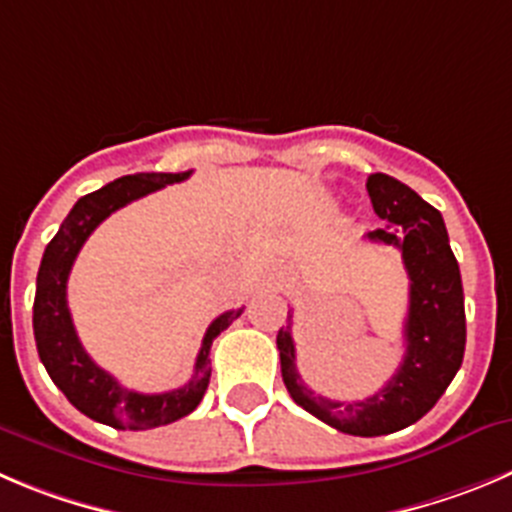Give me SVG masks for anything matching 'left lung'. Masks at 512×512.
<instances>
[{
  "mask_svg": "<svg viewBox=\"0 0 512 512\" xmlns=\"http://www.w3.org/2000/svg\"><path fill=\"white\" fill-rule=\"evenodd\" d=\"M374 212L389 227L369 232L371 242L394 245L409 275V313L404 323V358L384 389L364 401L315 396L295 369V343L288 328L278 331L280 371L298 407L353 437H381L419 422L439 401L465 356V295L460 265L452 255L442 214L394 176L366 179Z\"/></svg>",
  "mask_w": 512,
  "mask_h": 512,
  "instance_id": "obj_1",
  "label": "left lung"
}]
</instances>
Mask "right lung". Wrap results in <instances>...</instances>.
I'll return each mask as SVG.
<instances>
[{
	"instance_id": "right-lung-1",
	"label": "right lung",
	"mask_w": 512,
	"mask_h": 512,
	"mask_svg": "<svg viewBox=\"0 0 512 512\" xmlns=\"http://www.w3.org/2000/svg\"><path fill=\"white\" fill-rule=\"evenodd\" d=\"M191 171L184 174H133L105 184L103 189L85 194L75 202L57 234L45 247L40 272H37L35 308H32V328L40 361L47 374L55 381L57 389L68 396L78 412L95 419L100 424L116 429H154L176 422L199 407L204 391L209 386V348L212 341L237 321L245 308L227 310L214 318L212 326L204 333L199 348L194 376L181 389L164 391V394H141V391L123 389L108 371L100 369L93 358L85 353L73 318L68 308V278L80 247L90 237L95 227L116 209L126 207L133 199H141L166 184L184 181Z\"/></svg>"
}]
</instances>
